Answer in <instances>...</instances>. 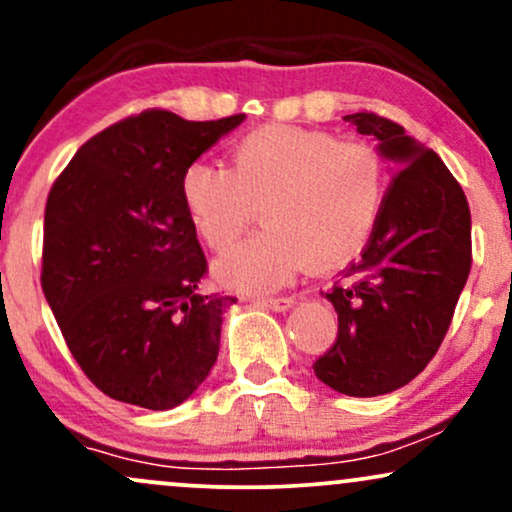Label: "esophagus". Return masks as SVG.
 I'll use <instances>...</instances> for the list:
<instances>
[{"instance_id": "obj_1", "label": "esophagus", "mask_w": 512, "mask_h": 512, "mask_svg": "<svg viewBox=\"0 0 512 512\" xmlns=\"http://www.w3.org/2000/svg\"><path fill=\"white\" fill-rule=\"evenodd\" d=\"M293 298L289 296H279V298H252V305H257V308H269V310H276V313H284V310L293 308Z\"/></svg>"}]
</instances>
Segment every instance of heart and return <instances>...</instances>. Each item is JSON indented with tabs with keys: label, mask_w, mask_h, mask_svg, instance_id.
Here are the masks:
<instances>
[{
	"label": "heart",
	"mask_w": 512,
	"mask_h": 512,
	"mask_svg": "<svg viewBox=\"0 0 512 512\" xmlns=\"http://www.w3.org/2000/svg\"><path fill=\"white\" fill-rule=\"evenodd\" d=\"M228 161H192L180 173L187 219L216 252L236 243L260 204L262 231L214 264L228 289L269 293L308 264L342 267L366 248L383 214V158L358 139L264 125L228 146Z\"/></svg>",
	"instance_id": "1"
}]
</instances>
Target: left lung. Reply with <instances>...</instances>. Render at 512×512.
Returning a JSON list of instances; mask_svg holds the SVG:
<instances>
[{"instance_id": "1", "label": "left lung", "mask_w": 512, "mask_h": 512, "mask_svg": "<svg viewBox=\"0 0 512 512\" xmlns=\"http://www.w3.org/2000/svg\"><path fill=\"white\" fill-rule=\"evenodd\" d=\"M346 122L378 142L392 185L361 260L325 293L339 334L313 370L342 395L378 397L436 356L472 267V216L460 182L404 127L373 113Z\"/></svg>"}]
</instances>
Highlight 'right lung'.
I'll list each match as a JSON object with an SVG mask.
<instances>
[{
  "instance_id": "right-lung-1",
  "label": "right lung",
  "mask_w": 512,
  "mask_h": 512,
  "mask_svg": "<svg viewBox=\"0 0 512 512\" xmlns=\"http://www.w3.org/2000/svg\"><path fill=\"white\" fill-rule=\"evenodd\" d=\"M245 115L190 122L146 110L76 151L45 207L43 291L98 390L173 409L207 380L231 296H204L207 260L180 173Z\"/></svg>"
}]
</instances>
